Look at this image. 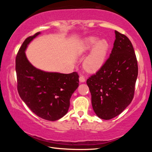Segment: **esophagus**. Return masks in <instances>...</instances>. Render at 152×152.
<instances>
[{"label":"esophagus","instance_id":"1","mask_svg":"<svg viewBox=\"0 0 152 152\" xmlns=\"http://www.w3.org/2000/svg\"><path fill=\"white\" fill-rule=\"evenodd\" d=\"M79 80H80V82H84L86 81V78H85V77H84V76H80Z\"/></svg>","mask_w":152,"mask_h":152}]
</instances>
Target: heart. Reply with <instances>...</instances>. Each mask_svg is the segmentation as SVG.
<instances>
[{"instance_id": "obj_1", "label": "heart", "mask_w": 152, "mask_h": 152, "mask_svg": "<svg viewBox=\"0 0 152 152\" xmlns=\"http://www.w3.org/2000/svg\"><path fill=\"white\" fill-rule=\"evenodd\" d=\"M92 47L94 48L84 61V68L90 72H96L103 65L109 48V43L106 39L99 40L97 37L91 36L84 40L80 53H86Z\"/></svg>"}]
</instances>
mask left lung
<instances>
[{
    "instance_id": "8db88e82",
    "label": "left lung",
    "mask_w": 152,
    "mask_h": 152,
    "mask_svg": "<svg viewBox=\"0 0 152 152\" xmlns=\"http://www.w3.org/2000/svg\"><path fill=\"white\" fill-rule=\"evenodd\" d=\"M115 33L116 39L109 58L86 81L94 111L104 120L119 115L132 102L138 75L132 42L126 35Z\"/></svg>"
}]
</instances>
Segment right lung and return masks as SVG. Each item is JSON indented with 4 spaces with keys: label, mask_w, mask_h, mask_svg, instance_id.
Masks as SVG:
<instances>
[{
    "label": "right lung",
    "mask_w": 152,
    "mask_h": 152,
    "mask_svg": "<svg viewBox=\"0 0 152 152\" xmlns=\"http://www.w3.org/2000/svg\"><path fill=\"white\" fill-rule=\"evenodd\" d=\"M39 34L37 32L28 37L18 51L15 61L17 91L33 113L53 121L68 113L72 94L79 85V76L76 72L68 74L46 72L31 64L25 51L31 41Z\"/></svg>",
    "instance_id": "right-lung-1"
}]
</instances>
